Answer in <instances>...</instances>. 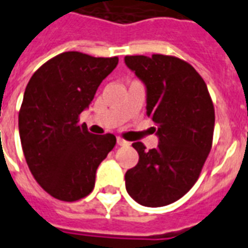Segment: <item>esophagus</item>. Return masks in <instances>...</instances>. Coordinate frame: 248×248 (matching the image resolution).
<instances>
[{"label":"esophagus","mask_w":248,"mask_h":248,"mask_svg":"<svg viewBox=\"0 0 248 248\" xmlns=\"http://www.w3.org/2000/svg\"><path fill=\"white\" fill-rule=\"evenodd\" d=\"M116 142H118L119 146H128V145H129V142L125 141V140H123V138H120V137L116 140Z\"/></svg>","instance_id":"34e87169"}]
</instances>
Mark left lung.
Returning a JSON list of instances; mask_svg holds the SVG:
<instances>
[{
	"instance_id": "left-lung-1",
	"label": "left lung",
	"mask_w": 248,
	"mask_h": 248,
	"mask_svg": "<svg viewBox=\"0 0 248 248\" xmlns=\"http://www.w3.org/2000/svg\"><path fill=\"white\" fill-rule=\"evenodd\" d=\"M126 67L146 86V115L156 124V149L134 142L140 159L126 170V191L145 207H163L197 182L210 154L215 108L201 75L170 55H128Z\"/></svg>"
}]
</instances>
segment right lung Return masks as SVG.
Returning a JSON list of instances; mask_svg holds the SVG:
<instances>
[{"instance_id":"right-lung-1","label":"right lung","mask_w":248,"mask_h":248,"mask_svg":"<svg viewBox=\"0 0 248 248\" xmlns=\"http://www.w3.org/2000/svg\"><path fill=\"white\" fill-rule=\"evenodd\" d=\"M118 62L66 51L42 64L27 85L19 111L23 153L34 180L59 201L89 195L98 166L116 143L114 134L88 132L78 115Z\"/></svg>"}]
</instances>
